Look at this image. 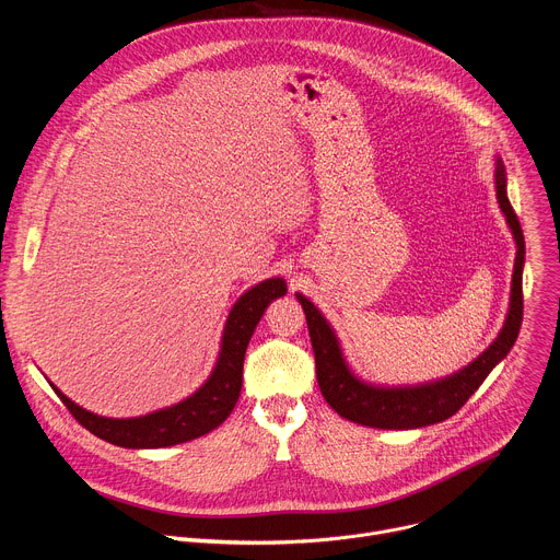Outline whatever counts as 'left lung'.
<instances>
[{
    "label": "left lung",
    "mask_w": 560,
    "mask_h": 560,
    "mask_svg": "<svg viewBox=\"0 0 560 560\" xmlns=\"http://www.w3.org/2000/svg\"><path fill=\"white\" fill-rule=\"evenodd\" d=\"M494 182H497L499 206L508 219V225L516 242L510 312L497 341L463 370L423 385L381 387V385L365 383L357 378L354 372L348 368L339 339L332 332L330 324L326 322V316L316 310V305L310 299H305L303 294H296L305 312L307 332L314 350L318 387H322V394L328 401V406L343 419L354 421L359 425H368V428H381V430H415V428L441 423L465 406V401L478 389V385L488 378V374L512 350L523 322L525 238H523L518 217L508 199V177H505V166L501 159H497Z\"/></svg>",
    "instance_id": "left-lung-1"
}]
</instances>
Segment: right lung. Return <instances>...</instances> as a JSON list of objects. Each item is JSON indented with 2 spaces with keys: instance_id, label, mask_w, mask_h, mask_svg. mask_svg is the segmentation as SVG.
<instances>
[{
  "instance_id": "right-lung-1",
  "label": "right lung",
  "mask_w": 560,
  "mask_h": 560,
  "mask_svg": "<svg viewBox=\"0 0 560 560\" xmlns=\"http://www.w3.org/2000/svg\"><path fill=\"white\" fill-rule=\"evenodd\" d=\"M288 292L281 277L266 279L238 296L232 305L221 337V350L217 365L208 381L184 401L166 410H156L135 419H106L72 404L52 383V389L61 398L68 412L95 436L132 450L171 447L208 434L219 428L238 401L244 383V357L250 337L264 316L266 307Z\"/></svg>"
}]
</instances>
